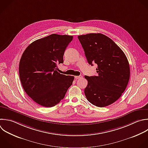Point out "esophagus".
Wrapping results in <instances>:
<instances>
[{
  "instance_id": "obj_1",
  "label": "esophagus",
  "mask_w": 148,
  "mask_h": 148,
  "mask_svg": "<svg viewBox=\"0 0 148 148\" xmlns=\"http://www.w3.org/2000/svg\"><path fill=\"white\" fill-rule=\"evenodd\" d=\"M82 77H83V76H81V75H80V76H75V78L76 79H82Z\"/></svg>"
}]
</instances>
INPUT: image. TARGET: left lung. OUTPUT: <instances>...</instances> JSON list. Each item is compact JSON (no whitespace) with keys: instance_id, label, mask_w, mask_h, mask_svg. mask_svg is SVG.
<instances>
[{"instance_id":"left-lung-1","label":"left lung","mask_w":148,"mask_h":148,"mask_svg":"<svg viewBox=\"0 0 148 148\" xmlns=\"http://www.w3.org/2000/svg\"><path fill=\"white\" fill-rule=\"evenodd\" d=\"M89 64L97 65V76H84L88 84L84 89L87 99L98 107L116 101L125 91L130 71L128 60L121 49L102 34L78 36Z\"/></svg>"}]
</instances>
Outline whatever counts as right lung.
<instances>
[{
	"mask_svg": "<svg viewBox=\"0 0 148 148\" xmlns=\"http://www.w3.org/2000/svg\"><path fill=\"white\" fill-rule=\"evenodd\" d=\"M73 36L51 34L36 40L24 51L19 64L21 84L36 103L53 107L64 99L74 76L60 74L57 64L64 62L65 50Z\"/></svg>",
	"mask_w": 148,
	"mask_h": 148,
	"instance_id": "add662e5",
	"label": "right lung"
}]
</instances>
